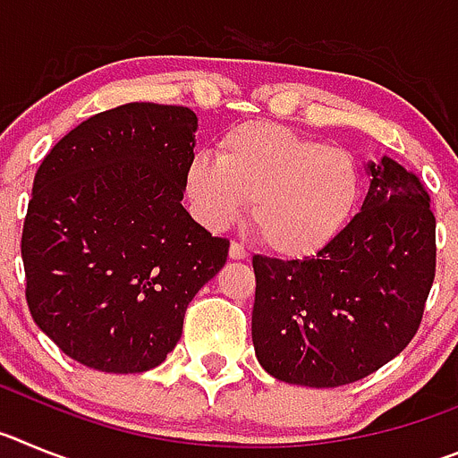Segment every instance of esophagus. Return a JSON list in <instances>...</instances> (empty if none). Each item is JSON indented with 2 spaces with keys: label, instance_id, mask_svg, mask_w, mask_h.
<instances>
[{
  "label": "esophagus",
  "instance_id": "esophagus-1",
  "mask_svg": "<svg viewBox=\"0 0 458 458\" xmlns=\"http://www.w3.org/2000/svg\"><path fill=\"white\" fill-rule=\"evenodd\" d=\"M229 259H233V261H242V259H248V250L242 248L241 242H232V245H229Z\"/></svg>",
  "mask_w": 458,
  "mask_h": 458
}]
</instances>
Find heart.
<instances>
[{
	"mask_svg": "<svg viewBox=\"0 0 458 458\" xmlns=\"http://www.w3.org/2000/svg\"><path fill=\"white\" fill-rule=\"evenodd\" d=\"M194 216L213 232L241 220L252 202L259 238L284 259L326 250L349 225L360 197L353 153L270 121L225 132L217 157L197 153L185 167Z\"/></svg>",
	"mask_w": 458,
	"mask_h": 458,
	"instance_id": "1",
	"label": "heart"
}]
</instances>
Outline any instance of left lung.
<instances>
[{
  "label": "left lung",
  "instance_id": "left-lung-1",
  "mask_svg": "<svg viewBox=\"0 0 458 458\" xmlns=\"http://www.w3.org/2000/svg\"><path fill=\"white\" fill-rule=\"evenodd\" d=\"M360 213L314 257H254L252 344L259 365L291 386L339 387L406 349L436 273V217L415 174L367 163Z\"/></svg>",
  "mask_w": 458,
  "mask_h": 458
}]
</instances>
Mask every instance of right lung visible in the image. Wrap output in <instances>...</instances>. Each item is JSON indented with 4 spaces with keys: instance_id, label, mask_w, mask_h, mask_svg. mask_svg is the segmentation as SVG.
<instances>
[{
    "instance_id": "1",
    "label": "right lung",
    "mask_w": 458,
    "mask_h": 458,
    "mask_svg": "<svg viewBox=\"0 0 458 458\" xmlns=\"http://www.w3.org/2000/svg\"><path fill=\"white\" fill-rule=\"evenodd\" d=\"M197 128L188 107L119 105L72 128L36 172L20 248L27 305L80 365L165 362L188 302L226 264L229 242L181 204Z\"/></svg>"
}]
</instances>
